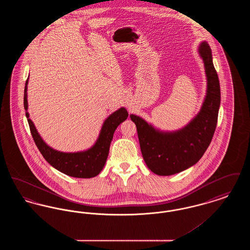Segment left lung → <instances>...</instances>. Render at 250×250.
I'll list each match as a JSON object with an SVG mask.
<instances>
[{"instance_id":"left-lung-1","label":"left lung","mask_w":250,"mask_h":250,"mask_svg":"<svg viewBox=\"0 0 250 250\" xmlns=\"http://www.w3.org/2000/svg\"><path fill=\"white\" fill-rule=\"evenodd\" d=\"M198 52L204 64L207 88L200 111L188 124L177 130H161L138 115H130L137 126L145 164L160 176L179 173L195 165L214 136L220 106V85L208 43L202 41Z\"/></svg>"}]
</instances>
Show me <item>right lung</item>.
<instances>
[{"label": "right lung", "instance_id": "1", "mask_svg": "<svg viewBox=\"0 0 250 250\" xmlns=\"http://www.w3.org/2000/svg\"><path fill=\"white\" fill-rule=\"evenodd\" d=\"M28 83L29 77L24 88V108L26 110V117L36 146L48 164L61 172L75 178H93L98 175L106 164L114 131L121 123L128 117V112L125 107H120L107 116L93 146L87 150L79 152H61L45 143L36 129L34 122L30 119L27 100Z\"/></svg>", "mask_w": 250, "mask_h": 250}]
</instances>
